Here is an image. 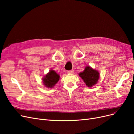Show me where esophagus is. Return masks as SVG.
Masks as SVG:
<instances>
[{"label": "esophagus", "mask_w": 134, "mask_h": 134, "mask_svg": "<svg viewBox=\"0 0 134 134\" xmlns=\"http://www.w3.org/2000/svg\"><path fill=\"white\" fill-rule=\"evenodd\" d=\"M68 73L69 74H73L74 73V70H70V71H68Z\"/></svg>", "instance_id": "34e87169"}]
</instances>
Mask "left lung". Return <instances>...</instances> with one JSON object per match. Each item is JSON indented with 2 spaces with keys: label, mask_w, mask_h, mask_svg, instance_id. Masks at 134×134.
I'll use <instances>...</instances> for the list:
<instances>
[{
  "label": "left lung",
  "mask_w": 134,
  "mask_h": 134,
  "mask_svg": "<svg viewBox=\"0 0 134 134\" xmlns=\"http://www.w3.org/2000/svg\"><path fill=\"white\" fill-rule=\"evenodd\" d=\"M88 87H92L97 83L99 78V73L90 66L86 67L85 70L79 74Z\"/></svg>",
  "instance_id": "left-lung-1"
}]
</instances>
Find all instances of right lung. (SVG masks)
I'll return each instance as SVG.
<instances>
[{
  "instance_id": "1",
  "label": "right lung",
  "mask_w": 134,
  "mask_h": 134,
  "mask_svg": "<svg viewBox=\"0 0 134 134\" xmlns=\"http://www.w3.org/2000/svg\"><path fill=\"white\" fill-rule=\"evenodd\" d=\"M59 75L54 70H50L42 78L43 85L47 88H53L59 80Z\"/></svg>"
}]
</instances>
